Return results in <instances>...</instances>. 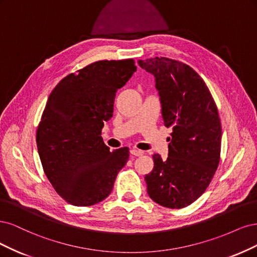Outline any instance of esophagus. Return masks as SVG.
I'll use <instances>...</instances> for the list:
<instances>
[{"label":"esophagus","mask_w":257,"mask_h":257,"mask_svg":"<svg viewBox=\"0 0 257 257\" xmlns=\"http://www.w3.org/2000/svg\"><path fill=\"white\" fill-rule=\"evenodd\" d=\"M130 154L132 155V156H136V157H140V156H142L144 153L142 152V151H139V150H131L130 151Z\"/></svg>","instance_id":"34e87169"}]
</instances>
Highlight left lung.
<instances>
[{
  "mask_svg": "<svg viewBox=\"0 0 257 257\" xmlns=\"http://www.w3.org/2000/svg\"><path fill=\"white\" fill-rule=\"evenodd\" d=\"M138 63L155 77L164 126L173 130L168 158L153 155L147 193L163 207L184 208L205 192L218 168L222 130L217 105L190 66L157 56Z\"/></svg>",
  "mask_w": 257,
  "mask_h": 257,
  "instance_id": "1",
  "label": "left lung"
}]
</instances>
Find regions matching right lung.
<instances>
[{
	"label": "right lung",
	"instance_id": "1",
	"mask_svg": "<svg viewBox=\"0 0 257 257\" xmlns=\"http://www.w3.org/2000/svg\"><path fill=\"white\" fill-rule=\"evenodd\" d=\"M136 70L134 60L99 61L65 77L48 98L37 150L49 181L71 205L103 201L128 161V147L110 152L101 130L113 116L117 89Z\"/></svg>",
	"mask_w": 257,
	"mask_h": 257
}]
</instances>
